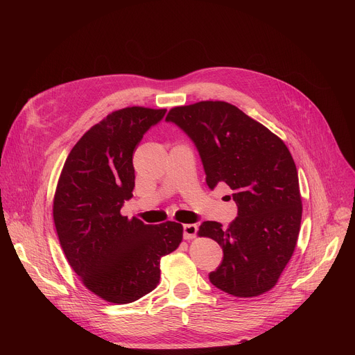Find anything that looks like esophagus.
Segmentation results:
<instances>
[{
	"instance_id": "1",
	"label": "esophagus",
	"mask_w": 355,
	"mask_h": 355,
	"mask_svg": "<svg viewBox=\"0 0 355 355\" xmlns=\"http://www.w3.org/2000/svg\"><path fill=\"white\" fill-rule=\"evenodd\" d=\"M184 239L185 240H192L196 233H198V226L196 225H184Z\"/></svg>"
}]
</instances>
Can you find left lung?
<instances>
[{
    "label": "left lung",
    "mask_w": 355,
    "mask_h": 355,
    "mask_svg": "<svg viewBox=\"0 0 355 355\" xmlns=\"http://www.w3.org/2000/svg\"><path fill=\"white\" fill-rule=\"evenodd\" d=\"M166 121L195 143L208 187L225 182L237 205L229 227L212 220L199 226L200 237L214 239L223 250L209 281L239 297L270 291L293 254L302 219L297 171L288 147L223 101L175 107Z\"/></svg>",
    "instance_id": "8db88e82"
}]
</instances>
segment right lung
<instances>
[{
    "label": "right lung",
    "mask_w": 355,
    "mask_h": 355,
    "mask_svg": "<svg viewBox=\"0 0 355 355\" xmlns=\"http://www.w3.org/2000/svg\"><path fill=\"white\" fill-rule=\"evenodd\" d=\"M167 110L129 107L94 125L63 166L53 220L64 256L85 288L111 303H130L160 281V260L182 240V225H144L121 215L133 196V151Z\"/></svg>",
    "instance_id": "1"
}]
</instances>
